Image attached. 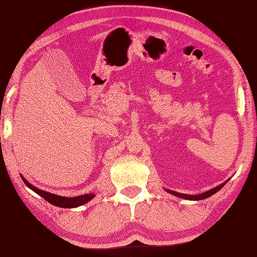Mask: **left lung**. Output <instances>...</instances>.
Returning a JSON list of instances; mask_svg holds the SVG:
<instances>
[{
  "mask_svg": "<svg viewBox=\"0 0 257 257\" xmlns=\"http://www.w3.org/2000/svg\"><path fill=\"white\" fill-rule=\"evenodd\" d=\"M227 181H228V180H226L225 182H222L221 185H219V186H217L215 188L210 189V190H208L206 192H202V193H199V195H186V193H180V192H177V191H172V190H170V189H166V191L169 192V193H171V195L176 196V197L183 198V199H188V200H202V199H206V198L210 197L212 195H215L217 191H219L220 189L226 185Z\"/></svg>",
  "mask_w": 257,
  "mask_h": 257,
  "instance_id": "left-lung-1",
  "label": "left lung"
}]
</instances>
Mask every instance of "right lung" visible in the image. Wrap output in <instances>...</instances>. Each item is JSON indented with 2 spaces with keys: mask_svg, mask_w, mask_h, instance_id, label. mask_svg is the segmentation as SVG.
<instances>
[{
  "mask_svg": "<svg viewBox=\"0 0 257 257\" xmlns=\"http://www.w3.org/2000/svg\"><path fill=\"white\" fill-rule=\"evenodd\" d=\"M20 176H21V174H20ZM21 178H22L23 182L26 183V186L30 188L31 190H33L36 193H38L39 196H41L43 199H46L48 202H50L51 205L60 207V208H76V207H79L81 205L87 204V202L93 199V198L95 197V193H86V195L71 197V198L53 195V193L43 191V190H41V189L36 188L35 186L31 185L30 182H28L22 176H21Z\"/></svg>",
  "mask_w": 257,
  "mask_h": 257,
  "instance_id": "right-lung-1",
  "label": "right lung"
}]
</instances>
